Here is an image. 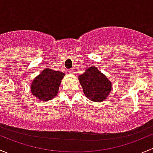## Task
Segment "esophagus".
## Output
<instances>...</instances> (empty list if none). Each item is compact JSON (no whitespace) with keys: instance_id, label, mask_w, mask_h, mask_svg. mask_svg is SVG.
<instances>
[{"instance_id":"esophagus-1","label":"esophagus","mask_w":153,"mask_h":153,"mask_svg":"<svg viewBox=\"0 0 153 153\" xmlns=\"http://www.w3.org/2000/svg\"><path fill=\"white\" fill-rule=\"evenodd\" d=\"M68 73L69 74H74V70H73V69H69V70H68Z\"/></svg>"}]
</instances>
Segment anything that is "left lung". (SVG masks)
<instances>
[{
    "instance_id": "1",
    "label": "left lung",
    "mask_w": 153,
    "mask_h": 153,
    "mask_svg": "<svg viewBox=\"0 0 153 153\" xmlns=\"http://www.w3.org/2000/svg\"><path fill=\"white\" fill-rule=\"evenodd\" d=\"M78 79L85 96L93 102H104L112 90L113 85L109 79L95 66L86 69Z\"/></svg>"
}]
</instances>
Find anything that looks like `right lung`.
Instances as JSON below:
<instances>
[{
  "mask_svg": "<svg viewBox=\"0 0 153 153\" xmlns=\"http://www.w3.org/2000/svg\"><path fill=\"white\" fill-rule=\"evenodd\" d=\"M64 76L65 74L59 71L44 69L31 82V94L42 102L52 100L57 95Z\"/></svg>",
  "mask_w": 153,
  "mask_h": 153,
  "instance_id": "right-lung-1",
  "label": "right lung"
}]
</instances>
